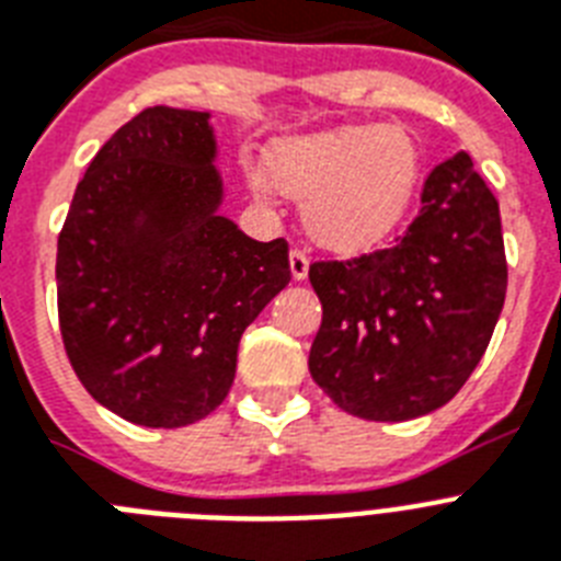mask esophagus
Wrapping results in <instances>:
<instances>
[{
	"instance_id": "1",
	"label": "esophagus",
	"mask_w": 561,
	"mask_h": 561,
	"mask_svg": "<svg viewBox=\"0 0 561 561\" xmlns=\"http://www.w3.org/2000/svg\"><path fill=\"white\" fill-rule=\"evenodd\" d=\"M308 267L310 262L302 251H290V276H294L296 282L308 279Z\"/></svg>"
}]
</instances>
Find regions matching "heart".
<instances>
[{
  "mask_svg": "<svg viewBox=\"0 0 561 561\" xmlns=\"http://www.w3.org/2000/svg\"><path fill=\"white\" fill-rule=\"evenodd\" d=\"M422 176L413 136L388 125H342L273 145L267 173L248 176L256 199H305L308 237L333 253H362L399 228Z\"/></svg>",
  "mask_w": 561,
  "mask_h": 561,
  "instance_id": "heart-1",
  "label": "heart"
}]
</instances>
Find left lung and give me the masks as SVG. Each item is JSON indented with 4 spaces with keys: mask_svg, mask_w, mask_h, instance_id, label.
<instances>
[{
    "mask_svg": "<svg viewBox=\"0 0 561 561\" xmlns=\"http://www.w3.org/2000/svg\"><path fill=\"white\" fill-rule=\"evenodd\" d=\"M322 324L313 382L370 422L425 416L482 359L507 290L499 202L465 150L436 164L393 248L310 265Z\"/></svg>",
    "mask_w": 561,
    "mask_h": 561,
    "instance_id": "obj_1",
    "label": "left lung"
}]
</instances>
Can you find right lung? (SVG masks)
I'll return each mask as SVG.
<instances>
[{
	"label": "right lung",
	"mask_w": 561,
	"mask_h": 561,
	"mask_svg": "<svg viewBox=\"0 0 561 561\" xmlns=\"http://www.w3.org/2000/svg\"><path fill=\"white\" fill-rule=\"evenodd\" d=\"M208 111L157 105L102 145L56 248L65 351L116 416L185 427L237 376L239 339L290 282L285 239L256 242L222 216Z\"/></svg>",
	"instance_id": "right-lung-1"
}]
</instances>
